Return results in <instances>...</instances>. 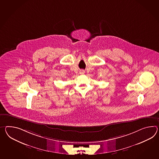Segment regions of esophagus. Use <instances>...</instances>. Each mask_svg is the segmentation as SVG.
I'll return each mask as SVG.
<instances>
[{
    "label": "esophagus",
    "instance_id": "obj_1",
    "mask_svg": "<svg viewBox=\"0 0 159 159\" xmlns=\"http://www.w3.org/2000/svg\"><path fill=\"white\" fill-rule=\"evenodd\" d=\"M81 72L82 74H84V70H81Z\"/></svg>",
    "mask_w": 159,
    "mask_h": 159
}]
</instances>
